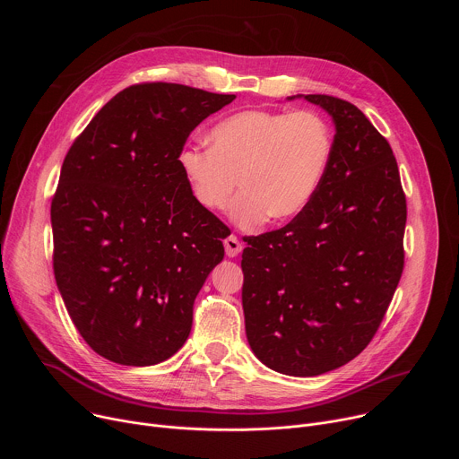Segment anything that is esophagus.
<instances>
[{
  "mask_svg": "<svg viewBox=\"0 0 459 459\" xmlns=\"http://www.w3.org/2000/svg\"><path fill=\"white\" fill-rule=\"evenodd\" d=\"M223 245H225V252H227L229 257H236L241 252V248H243V245L239 243V239L236 236H229L223 241Z\"/></svg>",
  "mask_w": 459,
  "mask_h": 459,
  "instance_id": "obj_1",
  "label": "esophagus"
}]
</instances>
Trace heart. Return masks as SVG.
Wrapping results in <instances>:
<instances>
[{
  "mask_svg": "<svg viewBox=\"0 0 459 459\" xmlns=\"http://www.w3.org/2000/svg\"><path fill=\"white\" fill-rule=\"evenodd\" d=\"M211 149L185 147L179 170L194 202L225 211L238 186L232 220L254 227L292 221L310 205L333 156L326 121L310 110H241L209 133Z\"/></svg>",
  "mask_w": 459,
  "mask_h": 459,
  "instance_id": "1",
  "label": "heart"
}]
</instances>
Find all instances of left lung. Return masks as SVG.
<instances>
[{
  "instance_id": "left-lung-1",
  "label": "left lung",
  "mask_w": 459,
  "mask_h": 459,
  "mask_svg": "<svg viewBox=\"0 0 459 459\" xmlns=\"http://www.w3.org/2000/svg\"><path fill=\"white\" fill-rule=\"evenodd\" d=\"M334 121L333 156L303 214L245 238L248 345L269 368L312 377L374 338L403 273L407 202L388 142L352 103L298 94Z\"/></svg>"
}]
</instances>
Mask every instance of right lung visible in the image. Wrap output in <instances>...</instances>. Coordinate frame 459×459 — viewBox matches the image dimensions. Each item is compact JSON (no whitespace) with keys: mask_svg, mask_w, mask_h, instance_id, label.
I'll return each instance as SVG.
<instances>
[{"mask_svg":"<svg viewBox=\"0 0 459 459\" xmlns=\"http://www.w3.org/2000/svg\"><path fill=\"white\" fill-rule=\"evenodd\" d=\"M234 94L140 83L116 94L65 156L50 205L54 276L87 345L130 367L186 342L194 299L230 234L194 202L178 156Z\"/></svg>","mask_w":459,"mask_h":459,"instance_id":"obj_1","label":"right lung"}]
</instances>
